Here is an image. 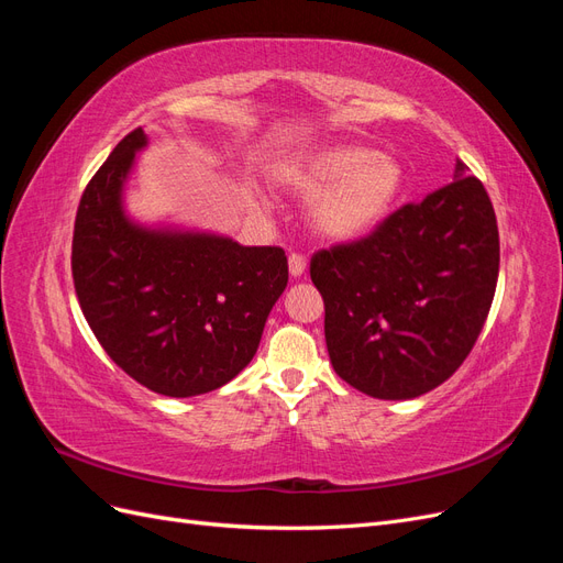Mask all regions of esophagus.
<instances>
[{
    "mask_svg": "<svg viewBox=\"0 0 563 563\" xmlns=\"http://www.w3.org/2000/svg\"><path fill=\"white\" fill-rule=\"evenodd\" d=\"M305 267H308V263H305V258L300 253H291L288 255V272H291V277L298 279L305 275Z\"/></svg>",
    "mask_w": 563,
    "mask_h": 563,
    "instance_id": "34e87169",
    "label": "esophagus"
}]
</instances>
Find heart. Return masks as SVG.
Returning <instances> with one entry per match:
<instances>
[{
	"instance_id": "1",
	"label": "heart",
	"mask_w": 563,
	"mask_h": 563,
	"mask_svg": "<svg viewBox=\"0 0 563 563\" xmlns=\"http://www.w3.org/2000/svg\"><path fill=\"white\" fill-rule=\"evenodd\" d=\"M284 190L312 197L310 225L331 242H354L376 230L401 195L404 166L364 145H329L277 168Z\"/></svg>"
}]
</instances>
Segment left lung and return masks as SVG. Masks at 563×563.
Returning <instances> with one entry per match:
<instances>
[{
	"label": "left lung",
	"instance_id": "left-lung-1",
	"mask_svg": "<svg viewBox=\"0 0 563 563\" xmlns=\"http://www.w3.org/2000/svg\"><path fill=\"white\" fill-rule=\"evenodd\" d=\"M453 183L391 213L366 240L319 251L333 371L376 399H416L465 362L496 294L500 242L482 180Z\"/></svg>",
	"mask_w": 563,
	"mask_h": 563
}]
</instances>
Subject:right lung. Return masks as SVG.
I'll return each instance as SVG.
<instances>
[{
  "mask_svg": "<svg viewBox=\"0 0 563 563\" xmlns=\"http://www.w3.org/2000/svg\"><path fill=\"white\" fill-rule=\"evenodd\" d=\"M145 147V131H131L81 195L75 291L119 368L157 395L197 397L230 383L258 352L288 263L277 246L131 218L124 192Z\"/></svg>",
  "mask_w": 563,
  "mask_h": 563,
  "instance_id": "1",
  "label": "right lung"
}]
</instances>
